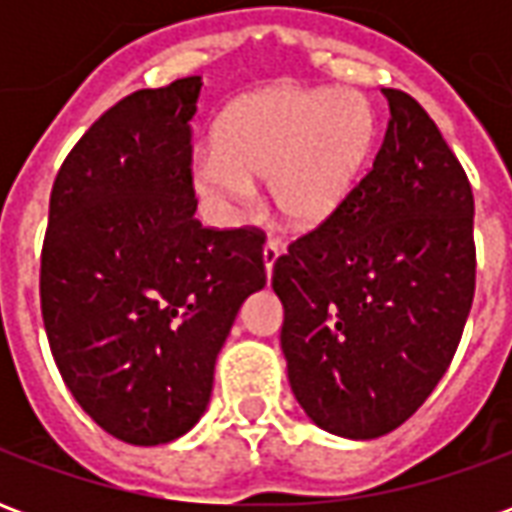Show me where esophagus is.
Listing matches in <instances>:
<instances>
[{"label":"esophagus","mask_w":512,"mask_h":512,"mask_svg":"<svg viewBox=\"0 0 512 512\" xmlns=\"http://www.w3.org/2000/svg\"><path fill=\"white\" fill-rule=\"evenodd\" d=\"M279 244L277 241H268L266 246H263V263H266V277L271 279V274H274V263H277V257H279Z\"/></svg>","instance_id":"obj_1"}]
</instances>
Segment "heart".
Returning <instances> with one entry per match:
<instances>
[{
    "label": "heart",
    "instance_id": "1",
    "mask_svg": "<svg viewBox=\"0 0 512 512\" xmlns=\"http://www.w3.org/2000/svg\"><path fill=\"white\" fill-rule=\"evenodd\" d=\"M376 120L365 98L279 84L238 98L216 126V156L194 178L224 208L268 180L271 205L290 230L310 233L354 194L373 153Z\"/></svg>",
    "mask_w": 512,
    "mask_h": 512
}]
</instances>
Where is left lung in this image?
<instances>
[{
    "label": "left lung",
    "mask_w": 512,
    "mask_h": 512,
    "mask_svg": "<svg viewBox=\"0 0 512 512\" xmlns=\"http://www.w3.org/2000/svg\"><path fill=\"white\" fill-rule=\"evenodd\" d=\"M373 169L332 219L277 257L282 351L318 428L378 439L447 373L474 299L472 183L428 112L384 90Z\"/></svg>",
    "instance_id": "left-lung-1"
}]
</instances>
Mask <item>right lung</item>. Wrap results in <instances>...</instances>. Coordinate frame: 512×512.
I'll return each instance as SVG.
<instances>
[{"instance_id": "obj_1", "label": "right lung", "mask_w": 512, "mask_h": 512, "mask_svg": "<svg viewBox=\"0 0 512 512\" xmlns=\"http://www.w3.org/2000/svg\"><path fill=\"white\" fill-rule=\"evenodd\" d=\"M200 76L136 90L62 161L40 252V310L76 403L115 439H178L211 400L213 365L266 285L260 227L194 219Z\"/></svg>"}]
</instances>
